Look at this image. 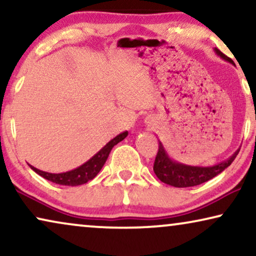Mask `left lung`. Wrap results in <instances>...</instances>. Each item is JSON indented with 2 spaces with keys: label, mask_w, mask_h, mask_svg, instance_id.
Instances as JSON below:
<instances>
[{
  "label": "left lung",
  "mask_w": 256,
  "mask_h": 256,
  "mask_svg": "<svg viewBox=\"0 0 256 256\" xmlns=\"http://www.w3.org/2000/svg\"><path fill=\"white\" fill-rule=\"evenodd\" d=\"M216 56L224 59L225 62H228L230 64L236 65L230 58L222 54L219 48H213ZM240 152V148L230 156L228 158L222 160V162L216 163L212 166H188V164L180 163L174 158H171L169 154L164 148L162 142L160 141L158 152L154 163V172L156 174L157 178L163 183L174 188H190L196 186L202 183H205L216 174L222 172L227 166H230L238 154Z\"/></svg>",
  "instance_id": "left-lung-1"
}]
</instances>
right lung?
I'll return each instance as SVG.
<instances>
[{"mask_svg": "<svg viewBox=\"0 0 256 256\" xmlns=\"http://www.w3.org/2000/svg\"><path fill=\"white\" fill-rule=\"evenodd\" d=\"M128 132H124L118 136H115L113 140H110L104 148H101L96 155L85 162L82 166L76 168V169L66 171V172L60 174H51L46 172V171H42L37 168L32 166H29L32 169L34 172L40 174L45 180L52 182V183L59 184V185H68V186H76V185H82L87 183L88 180H92L100 172V170L102 169L104 164L106 163V160L110 156V150L113 149L114 146H116L118 142H121L122 140L127 138Z\"/></svg>", "mask_w": 256, "mask_h": 256, "instance_id": "right-lung-1", "label": "right lung"}]
</instances>
